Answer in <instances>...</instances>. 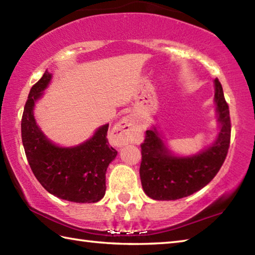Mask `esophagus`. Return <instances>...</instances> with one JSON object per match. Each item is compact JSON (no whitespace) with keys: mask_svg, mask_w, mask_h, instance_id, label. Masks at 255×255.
Wrapping results in <instances>:
<instances>
[{"mask_svg":"<svg viewBox=\"0 0 255 255\" xmlns=\"http://www.w3.org/2000/svg\"><path fill=\"white\" fill-rule=\"evenodd\" d=\"M115 131L119 144L128 143V141L135 140L137 136V125L132 117L127 116L118 123Z\"/></svg>","mask_w":255,"mask_h":255,"instance_id":"1","label":"esophagus"}]
</instances>
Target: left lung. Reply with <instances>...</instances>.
<instances>
[{
  "mask_svg": "<svg viewBox=\"0 0 255 255\" xmlns=\"http://www.w3.org/2000/svg\"><path fill=\"white\" fill-rule=\"evenodd\" d=\"M215 101L222 130L215 144L190 157L172 156L157 131L146 130L140 145L139 175L146 195L155 200H176L197 192L213 180L225 162L231 144L230 108L223 86L215 79Z\"/></svg>",
  "mask_w": 255,
  "mask_h": 255,
  "instance_id": "left-lung-1",
  "label": "left lung"
}]
</instances>
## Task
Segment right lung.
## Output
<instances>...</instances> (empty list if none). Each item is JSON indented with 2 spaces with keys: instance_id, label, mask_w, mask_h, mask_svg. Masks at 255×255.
<instances>
[{
  "instance_id": "add662e5",
  "label": "right lung",
  "mask_w": 255,
  "mask_h": 255,
  "mask_svg": "<svg viewBox=\"0 0 255 255\" xmlns=\"http://www.w3.org/2000/svg\"><path fill=\"white\" fill-rule=\"evenodd\" d=\"M50 79L46 71L32 85L25 102L21 119L25 156L34 176L51 195L80 204L97 202L105 196L108 165L117 155L108 143L109 124L76 147L63 148L50 143L37 126L32 112L34 101L40 98Z\"/></svg>"
}]
</instances>
